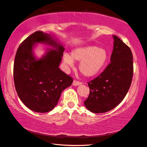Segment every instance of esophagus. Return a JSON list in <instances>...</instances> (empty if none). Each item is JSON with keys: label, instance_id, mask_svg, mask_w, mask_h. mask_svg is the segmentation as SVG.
<instances>
[{"label": "esophagus", "instance_id": "obj_1", "mask_svg": "<svg viewBox=\"0 0 147 147\" xmlns=\"http://www.w3.org/2000/svg\"><path fill=\"white\" fill-rule=\"evenodd\" d=\"M80 84H82V82L77 80H74L73 82V86H78V85H80Z\"/></svg>", "mask_w": 147, "mask_h": 147}]
</instances>
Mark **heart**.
Returning <instances> with one entry per match:
<instances>
[{"label":"heart","instance_id":"heart-1","mask_svg":"<svg viewBox=\"0 0 147 147\" xmlns=\"http://www.w3.org/2000/svg\"><path fill=\"white\" fill-rule=\"evenodd\" d=\"M63 63L72 67L73 61L80 62V73L87 77H92L99 73L104 67L108 60L106 50L95 45H88L74 49L71 56L68 54L63 55Z\"/></svg>","mask_w":147,"mask_h":147}]
</instances>
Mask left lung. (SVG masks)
<instances>
[{
  "mask_svg": "<svg viewBox=\"0 0 147 147\" xmlns=\"http://www.w3.org/2000/svg\"><path fill=\"white\" fill-rule=\"evenodd\" d=\"M113 38L111 63L99 76L88 83L90 94L84 103L86 108L94 113L107 112L118 106L132 82V52L117 36H113Z\"/></svg>",
  "mask_w": 147,
  "mask_h": 147,
  "instance_id": "1",
  "label": "left lung"
}]
</instances>
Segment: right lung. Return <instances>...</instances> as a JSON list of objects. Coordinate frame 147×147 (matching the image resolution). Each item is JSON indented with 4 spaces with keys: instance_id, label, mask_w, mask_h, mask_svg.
<instances>
[{
    "instance_id": "obj_1",
    "label": "right lung",
    "mask_w": 147,
    "mask_h": 147,
    "mask_svg": "<svg viewBox=\"0 0 147 147\" xmlns=\"http://www.w3.org/2000/svg\"><path fill=\"white\" fill-rule=\"evenodd\" d=\"M37 43L49 45L41 58L34 55ZM65 48L51 35L37 31L20 45L14 63V81L21 101L31 110L45 113L52 110L61 92L73 83V78L60 70Z\"/></svg>"
}]
</instances>
